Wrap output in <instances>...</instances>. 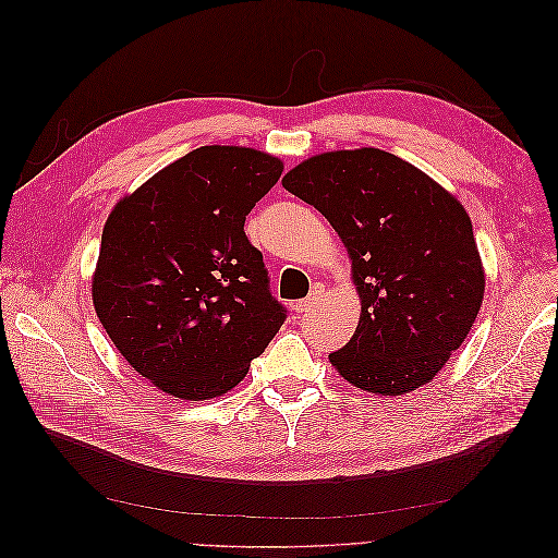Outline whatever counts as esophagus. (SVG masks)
<instances>
[{
  "label": "esophagus",
  "mask_w": 558,
  "mask_h": 558,
  "mask_svg": "<svg viewBox=\"0 0 558 558\" xmlns=\"http://www.w3.org/2000/svg\"><path fill=\"white\" fill-rule=\"evenodd\" d=\"M318 295H320V291H318V289H316V291H312V293H310V298L295 302V305H293V312H295L298 316H305V314H310V312L314 310V305H316Z\"/></svg>",
  "instance_id": "obj_1"
}]
</instances>
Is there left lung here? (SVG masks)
Masks as SVG:
<instances>
[{
  "mask_svg": "<svg viewBox=\"0 0 558 558\" xmlns=\"http://www.w3.org/2000/svg\"><path fill=\"white\" fill-rule=\"evenodd\" d=\"M281 183L328 218L351 258L361 320L330 363L377 396L428 384L465 342L484 295L461 202L379 148L314 156Z\"/></svg>",
  "mask_w": 558,
  "mask_h": 558,
  "instance_id": "left-lung-1",
  "label": "left lung"
}]
</instances>
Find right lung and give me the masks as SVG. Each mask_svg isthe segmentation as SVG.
I'll return each instance as SVG.
<instances>
[{"mask_svg":"<svg viewBox=\"0 0 558 558\" xmlns=\"http://www.w3.org/2000/svg\"><path fill=\"white\" fill-rule=\"evenodd\" d=\"M283 172L242 146H202L150 177L107 218L95 312L160 391L209 400L238 386L286 320L244 232Z\"/></svg>","mask_w":558,"mask_h":558,"instance_id":"obj_1","label":"right lung"}]
</instances>
